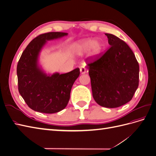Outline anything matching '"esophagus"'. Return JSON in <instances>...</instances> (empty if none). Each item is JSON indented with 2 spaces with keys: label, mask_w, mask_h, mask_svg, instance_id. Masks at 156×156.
<instances>
[{
  "label": "esophagus",
  "mask_w": 156,
  "mask_h": 156,
  "mask_svg": "<svg viewBox=\"0 0 156 156\" xmlns=\"http://www.w3.org/2000/svg\"><path fill=\"white\" fill-rule=\"evenodd\" d=\"M80 72H81V74L85 73H86V69H85V68H84V67H81V68H80Z\"/></svg>",
  "instance_id": "34e87169"
}]
</instances>
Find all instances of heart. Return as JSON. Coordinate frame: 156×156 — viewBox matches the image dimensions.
Instances as JSON below:
<instances>
[{"mask_svg": "<svg viewBox=\"0 0 156 156\" xmlns=\"http://www.w3.org/2000/svg\"><path fill=\"white\" fill-rule=\"evenodd\" d=\"M104 45L101 40H95L88 38L78 41L74 43L72 49L77 55H83L88 51L89 58L92 60L97 59L101 54Z\"/></svg>", "mask_w": 156, "mask_h": 156, "instance_id": "1", "label": "heart"}]
</instances>
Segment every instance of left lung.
Masks as SVG:
<instances>
[{
	"instance_id": "8db88e82",
	"label": "left lung",
	"mask_w": 156,
	"mask_h": 156,
	"mask_svg": "<svg viewBox=\"0 0 156 156\" xmlns=\"http://www.w3.org/2000/svg\"><path fill=\"white\" fill-rule=\"evenodd\" d=\"M105 35L110 48L87 68L94 100L100 106L116 108L133 98L139 86V66L126 43L113 34Z\"/></svg>"
}]
</instances>
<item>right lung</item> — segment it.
<instances>
[{"label": "right lung", "instance_id": "add662e5", "mask_svg": "<svg viewBox=\"0 0 156 156\" xmlns=\"http://www.w3.org/2000/svg\"><path fill=\"white\" fill-rule=\"evenodd\" d=\"M67 33L52 32L32 40L23 52L17 66L19 92L27 105L37 112H58L66 107L79 68L60 74L47 73L40 64V53L48 41L60 39Z\"/></svg>", "mask_w": 156, "mask_h": 156}]
</instances>
